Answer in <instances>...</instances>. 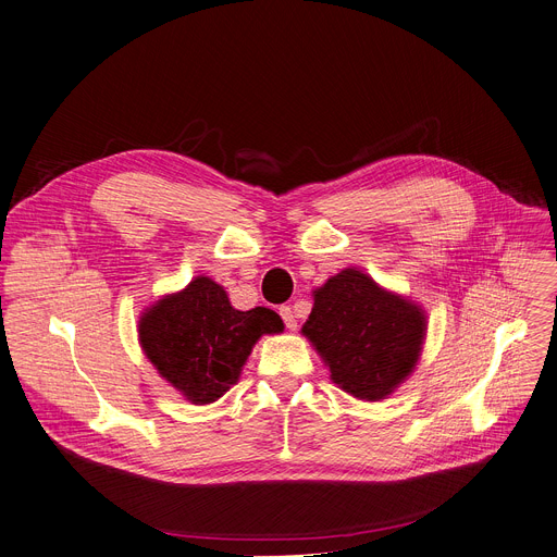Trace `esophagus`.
Returning <instances> with one entry per match:
<instances>
[{
  "label": "esophagus",
  "mask_w": 557,
  "mask_h": 557,
  "mask_svg": "<svg viewBox=\"0 0 557 557\" xmlns=\"http://www.w3.org/2000/svg\"><path fill=\"white\" fill-rule=\"evenodd\" d=\"M280 315H282V320H284L286 329H288V331H295V326H297V320H295V315H293L290 307H282V309H280Z\"/></svg>",
  "instance_id": "1"
}]
</instances>
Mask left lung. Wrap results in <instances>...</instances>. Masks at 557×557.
I'll return each instance as SVG.
<instances>
[{"mask_svg": "<svg viewBox=\"0 0 557 557\" xmlns=\"http://www.w3.org/2000/svg\"><path fill=\"white\" fill-rule=\"evenodd\" d=\"M424 331L422 309L356 269L333 275L315 290L313 311L301 326L333 382L369 401L386 397L411 375Z\"/></svg>", "mask_w": 557, "mask_h": 557, "instance_id": "1", "label": "left lung"}]
</instances>
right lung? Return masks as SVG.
I'll return each mask as SVG.
<instances>
[{"instance_id":"right-lung-1","label":"right lung","mask_w":557,"mask_h":557,"mask_svg":"<svg viewBox=\"0 0 557 557\" xmlns=\"http://www.w3.org/2000/svg\"><path fill=\"white\" fill-rule=\"evenodd\" d=\"M267 307L237 311L211 277H195L166 295L139 320V342L160 375L193 404H211L237 382L250 348L264 333H280Z\"/></svg>"}]
</instances>
